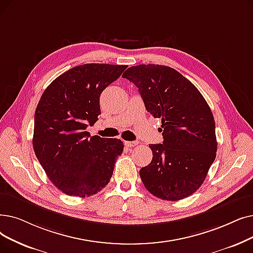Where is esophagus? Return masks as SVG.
<instances>
[{"mask_svg":"<svg viewBox=\"0 0 253 253\" xmlns=\"http://www.w3.org/2000/svg\"><path fill=\"white\" fill-rule=\"evenodd\" d=\"M137 141H125V146L128 148H134L135 146H137Z\"/></svg>","mask_w":253,"mask_h":253,"instance_id":"obj_1","label":"esophagus"}]
</instances>
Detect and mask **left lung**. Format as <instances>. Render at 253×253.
<instances>
[{
	"label": "left lung",
	"mask_w": 253,
	"mask_h": 253,
	"mask_svg": "<svg viewBox=\"0 0 253 253\" xmlns=\"http://www.w3.org/2000/svg\"><path fill=\"white\" fill-rule=\"evenodd\" d=\"M133 83L147 111L161 119L163 142L150 145L153 158L139 174L154 196L180 201L199 189L216 158L215 121L196 86L168 66L138 65L122 75Z\"/></svg>",
	"instance_id": "8db88e82"
}]
</instances>
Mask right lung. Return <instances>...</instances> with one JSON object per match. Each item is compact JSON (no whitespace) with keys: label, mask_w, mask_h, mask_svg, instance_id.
Instances as JSON below:
<instances>
[{"label":"right lung","mask_w":253,"mask_h":253,"mask_svg":"<svg viewBox=\"0 0 253 253\" xmlns=\"http://www.w3.org/2000/svg\"><path fill=\"white\" fill-rule=\"evenodd\" d=\"M126 65L84 64L61 74L43 92L35 112L33 148L49 180L71 196L102 190L124 145L86 131L100 112V95Z\"/></svg>","instance_id":"1"}]
</instances>
